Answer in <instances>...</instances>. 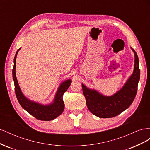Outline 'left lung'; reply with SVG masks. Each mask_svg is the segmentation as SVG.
Wrapping results in <instances>:
<instances>
[{"mask_svg":"<svg viewBox=\"0 0 150 150\" xmlns=\"http://www.w3.org/2000/svg\"><path fill=\"white\" fill-rule=\"evenodd\" d=\"M133 51L135 57L133 73L122 88L113 96H103L95 90L88 89L82 84L86 105L94 115L101 118L115 117L128 108L133 102L137 93L140 70L138 55L134 49Z\"/></svg>","mask_w":150,"mask_h":150,"instance_id":"obj_1","label":"left lung"}]
</instances>
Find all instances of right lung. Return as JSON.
<instances>
[{"label": "right lung", "mask_w": 150, "mask_h": 150, "mask_svg": "<svg viewBox=\"0 0 150 150\" xmlns=\"http://www.w3.org/2000/svg\"><path fill=\"white\" fill-rule=\"evenodd\" d=\"M19 50L17 51L14 59H13V67L12 69V76L15 85V93L18 101L26 111H28L36 119L42 121H51L55 119L58 116L61 115L64 110V103L63 101L62 96L68 88L69 87L71 83V79L67 80L61 84L52 104L44 106L37 103L29 101L21 92L16 76V59Z\"/></svg>", "instance_id": "right-lung-1"}]
</instances>
